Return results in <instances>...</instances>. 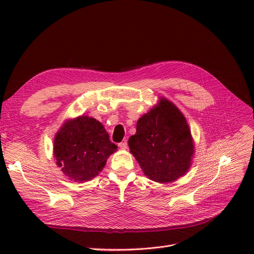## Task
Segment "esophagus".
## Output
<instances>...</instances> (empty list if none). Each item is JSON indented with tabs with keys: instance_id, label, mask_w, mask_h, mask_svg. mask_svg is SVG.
<instances>
[{
	"instance_id": "34e87169",
	"label": "esophagus",
	"mask_w": 254,
	"mask_h": 254,
	"mask_svg": "<svg viewBox=\"0 0 254 254\" xmlns=\"http://www.w3.org/2000/svg\"><path fill=\"white\" fill-rule=\"evenodd\" d=\"M119 147H120L121 149H127V147H128V144H127V142H126V141H124V142H121V143L119 144Z\"/></svg>"
}]
</instances>
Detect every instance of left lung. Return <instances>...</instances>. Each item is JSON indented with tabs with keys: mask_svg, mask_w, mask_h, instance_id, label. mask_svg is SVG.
<instances>
[{
	"mask_svg": "<svg viewBox=\"0 0 254 254\" xmlns=\"http://www.w3.org/2000/svg\"><path fill=\"white\" fill-rule=\"evenodd\" d=\"M128 145L144 174L160 183L173 182L186 174L194 153L186 118L163 97L137 121Z\"/></svg>",
	"mask_w": 254,
	"mask_h": 254,
	"instance_id": "obj_1",
	"label": "left lung"
}]
</instances>
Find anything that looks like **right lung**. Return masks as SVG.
Here are the masks:
<instances>
[{"label":"right lung","mask_w":254,"mask_h":254,"mask_svg":"<svg viewBox=\"0 0 254 254\" xmlns=\"http://www.w3.org/2000/svg\"><path fill=\"white\" fill-rule=\"evenodd\" d=\"M117 150L118 146L109 140L101 122L87 115L65 122L54 140L56 163L73 181L94 178Z\"/></svg>","instance_id":"add662e5"}]
</instances>
